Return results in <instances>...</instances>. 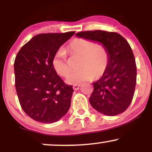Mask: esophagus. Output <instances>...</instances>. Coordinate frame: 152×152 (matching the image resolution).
<instances>
[{
	"mask_svg": "<svg viewBox=\"0 0 152 152\" xmlns=\"http://www.w3.org/2000/svg\"><path fill=\"white\" fill-rule=\"evenodd\" d=\"M80 86H81V85H80V84H76V85H74V86H73V88H74V90L76 91V90L79 89Z\"/></svg>",
	"mask_w": 152,
	"mask_h": 152,
	"instance_id": "obj_1",
	"label": "esophagus"
}]
</instances>
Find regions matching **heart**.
<instances>
[{"label": "heart", "instance_id": "b5f03b06", "mask_svg": "<svg viewBox=\"0 0 152 152\" xmlns=\"http://www.w3.org/2000/svg\"><path fill=\"white\" fill-rule=\"evenodd\" d=\"M65 51L71 57H80L76 72L66 79L69 84L76 85L91 79H99L105 74L109 64L110 54L107 47L101 43L83 38L73 39ZM52 65L56 72L62 77L70 74L69 59L64 50H58L52 59Z\"/></svg>", "mask_w": 152, "mask_h": 152}]
</instances>
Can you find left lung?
I'll return each instance as SVG.
<instances>
[{
    "label": "left lung",
    "instance_id": "obj_1",
    "mask_svg": "<svg viewBox=\"0 0 152 152\" xmlns=\"http://www.w3.org/2000/svg\"><path fill=\"white\" fill-rule=\"evenodd\" d=\"M76 35L103 43L110 54L105 74L93 83L94 91L89 99L91 105L107 116L121 114L130 105L137 83V65L130 45L116 32L88 31Z\"/></svg>",
    "mask_w": 152,
    "mask_h": 152
}]
</instances>
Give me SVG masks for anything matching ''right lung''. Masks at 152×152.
<instances>
[{
	"label": "right lung",
	"instance_id": "1",
	"mask_svg": "<svg viewBox=\"0 0 152 152\" xmlns=\"http://www.w3.org/2000/svg\"><path fill=\"white\" fill-rule=\"evenodd\" d=\"M75 34H42L22 46L14 61L15 86L20 106L29 117L51 124L69 111L72 86L67 85L54 70L53 56Z\"/></svg>",
	"mask_w": 152,
	"mask_h": 152
}]
</instances>
